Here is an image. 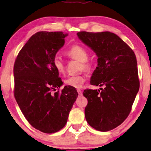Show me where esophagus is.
Instances as JSON below:
<instances>
[{
  "label": "esophagus",
  "instance_id": "34e87169",
  "mask_svg": "<svg viewBox=\"0 0 151 151\" xmlns=\"http://www.w3.org/2000/svg\"><path fill=\"white\" fill-rule=\"evenodd\" d=\"M77 91H78V95H79L80 96H82V91L80 90V89H78Z\"/></svg>",
  "mask_w": 151,
  "mask_h": 151
}]
</instances>
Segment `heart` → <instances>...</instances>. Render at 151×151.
<instances>
[{
	"label": "heart",
	"mask_w": 151,
	"mask_h": 151,
	"mask_svg": "<svg viewBox=\"0 0 151 151\" xmlns=\"http://www.w3.org/2000/svg\"><path fill=\"white\" fill-rule=\"evenodd\" d=\"M66 55L71 59L76 60L80 62V69L86 71H89L92 69L93 63L89 60L88 52L87 50L80 45H73L65 52ZM53 65L55 69L59 73H63L65 71V63L58 57L55 56L53 59ZM85 77L82 75L69 76L65 80V85L73 88H79L82 86L85 82Z\"/></svg>",
	"instance_id": "obj_1"
}]
</instances>
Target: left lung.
I'll list each match as a JSON object with an SVG mask.
<instances>
[{
  "label": "left lung",
  "instance_id": "1",
  "mask_svg": "<svg viewBox=\"0 0 151 151\" xmlns=\"http://www.w3.org/2000/svg\"><path fill=\"white\" fill-rule=\"evenodd\" d=\"M97 56V67L91 84L100 90H84L85 117L92 127L108 132L123 123L129 114L139 88L137 60L132 49L112 32L77 33Z\"/></svg>",
  "mask_w": 151,
  "mask_h": 151
}]
</instances>
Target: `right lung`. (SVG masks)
<instances>
[{"mask_svg": "<svg viewBox=\"0 0 151 151\" xmlns=\"http://www.w3.org/2000/svg\"><path fill=\"white\" fill-rule=\"evenodd\" d=\"M66 36L61 31L36 32L14 63L15 99L28 123L45 134L64 127L78 95L75 88L68 86L59 91L63 82L53 65Z\"/></svg>", "mask_w": 151, "mask_h": 151, "instance_id": "right-lung-1", "label": "right lung"}]
</instances>
